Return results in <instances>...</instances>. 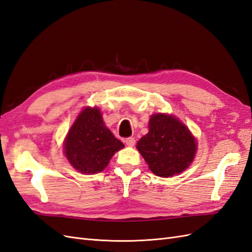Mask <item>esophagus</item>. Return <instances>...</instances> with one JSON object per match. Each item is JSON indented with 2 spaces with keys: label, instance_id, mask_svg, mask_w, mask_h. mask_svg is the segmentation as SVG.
I'll return each mask as SVG.
<instances>
[{
  "label": "esophagus",
  "instance_id": "esophagus-1",
  "mask_svg": "<svg viewBox=\"0 0 252 252\" xmlns=\"http://www.w3.org/2000/svg\"><path fill=\"white\" fill-rule=\"evenodd\" d=\"M125 144L127 145V146H129V147H132V146H134L135 145V140H134V138H127V139H125Z\"/></svg>",
  "mask_w": 252,
  "mask_h": 252
}]
</instances>
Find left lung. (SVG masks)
I'll return each mask as SVG.
<instances>
[{"label": "left lung", "instance_id": "obj_1", "mask_svg": "<svg viewBox=\"0 0 252 252\" xmlns=\"http://www.w3.org/2000/svg\"><path fill=\"white\" fill-rule=\"evenodd\" d=\"M149 131L136 148L158 177L169 178L184 171L193 161L196 141L185 124L173 116L152 114Z\"/></svg>", "mask_w": 252, "mask_h": 252}]
</instances>
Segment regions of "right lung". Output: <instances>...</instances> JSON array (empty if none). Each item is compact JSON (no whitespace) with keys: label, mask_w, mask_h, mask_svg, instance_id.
I'll list each match as a JSON object with an SVG mask.
<instances>
[{"label":"right lung","mask_w":252,"mask_h":252,"mask_svg":"<svg viewBox=\"0 0 252 252\" xmlns=\"http://www.w3.org/2000/svg\"><path fill=\"white\" fill-rule=\"evenodd\" d=\"M124 144L105 126L100 109L84 108L64 141V151L73 168L82 173L104 170Z\"/></svg>","instance_id":"right-lung-1"}]
</instances>
